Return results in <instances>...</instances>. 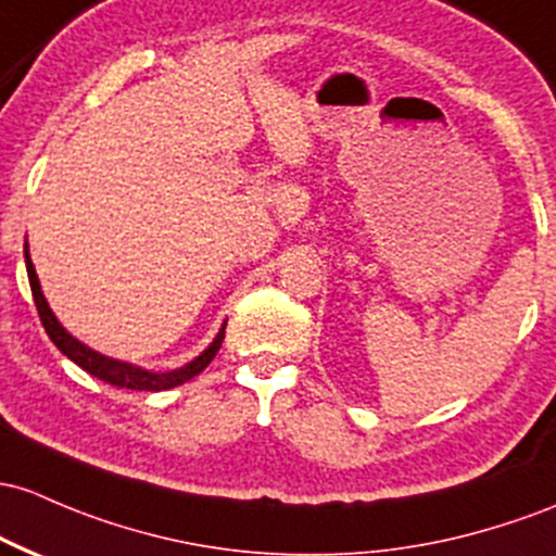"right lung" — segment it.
Listing matches in <instances>:
<instances>
[{
  "label": "right lung",
  "instance_id": "1",
  "mask_svg": "<svg viewBox=\"0 0 556 556\" xmlns=\"http://www.w3.org/2000/svg\"><path fill=\"white\" fill-rule=\"evenodd\" d=\"M26 271H28L30 292H34L36 311H39V319H41V325H45L47 334H50L52 343L58 345L60 351L71 358V362H76L84 371H89L91 377H97V380H102V382H110V386H115V388L152 390V393H157V390H168V388L181 386V382L192 380L194 375H200V371L208 367V364L213 362V356L218 353V348H222V343H224V329H227V325L222 327V332L216 334V340H213V343L205 348V351L200 353L194 362H189L187 367L174 369V371H150L142 367H134V364H126V362H115V358H108V356H102V353L91 351V348L78 343L71 332H65V327L60 325L58 316H54L52 308L47 306V298H45V292H41L39 277H36V268H34V264H30L28 245H26Z\"/></svg>",
  "mask_w": 556,
  "mask_h": 556
}]
</instances>
